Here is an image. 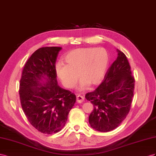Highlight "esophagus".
Listing matches in <instances>:
<instances>
[{"label": "esophagus", "instance_id": "esophagus-1", "mask_svg": "<svg viewBox=\"0 0 156 156\" xmlns=\"http://www.w3.org/2000/svg\"><path fill=\"white\" fill-rule=\"evenodd\" d=\"M84 100V97L82 95H78L76 97V102L78 103H82Z\"/></svg>", "mask_w": 156, "mask_h": 156}]
</instances>
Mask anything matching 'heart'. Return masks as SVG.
Masks as SVG:
<instances>
[{
  "mask_svg": "<svg viewBox=\"0 0 156 156\" xmlns=\"http://www.w3.org/2000/svg\"><path fill=\"white\" fill-rule=\"evenodd\" d=\"M63 61L55 65L57 78L63 85L71 88L77 79V74L82 78L79 81L78 90H84L89 84H99L106 74L110 63V55L103 48H77L68 52Z\"/></svg>",
  "mask_w": 156,
  "mask_h": 156,
  "instance_id": "b5f03b06",
  "label": "heart"
}]
</instances>
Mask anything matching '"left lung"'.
I'll return each mask as SVG.
<instances>
[{
	"mask_svg": "<svg viewBox=\"0 0 156 156\" xmlns=\"http://www.w3.org/2000/svg\"><path fill=\"white\" fill-rule=\"evenodd\" d=\"M118 57L106 72L103 82L86 98L93 105L89 123L94 129L108 132L118 127L130 110L135 78L127 57L117 49Z\"/></svg>",
	"mask_w": 156,
	"mask_h": 156,
	"instance_id": "obj_1",
	"label": "left lung"
}]
</instances>
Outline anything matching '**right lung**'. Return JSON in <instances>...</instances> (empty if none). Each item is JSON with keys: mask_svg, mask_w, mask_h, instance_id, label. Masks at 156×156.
<instances>
[{"mask_svg": "<svg viewBox=\"0 0 156 156\" xmlns=\"http://www.w3.org/2000/svg\"><path fill=\"white\" fill-rule=\"evenodd\" d=\"M61 47L35 51L24 66L20 83L21 107L28 121L44 134L62 129L76 95L57 84L55 65Z\"/></svg>", "mask_w": 156, "mask_h": 156, "instance_id": "right-lung-1", "label": "right lung"}]
</instances>
